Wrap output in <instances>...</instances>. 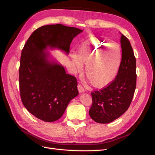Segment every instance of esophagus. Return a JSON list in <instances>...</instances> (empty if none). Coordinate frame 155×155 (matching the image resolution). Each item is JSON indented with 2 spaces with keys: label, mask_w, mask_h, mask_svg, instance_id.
<instances>
[{
  "label": "esophagus",
  "mask_w": 155,
  "mask_h": 155,
  "mask_svg": "<svg viewBox=\"0 0 155 155\" xmlns=\"http://www.w3.org/2000/svg\"><path fill=\"white\" fill-rule=\"evenodd\" d=\"M78 90L79 93H83L85 92V89H84V88L82 87L81 85H80V84H78Z\"/></svg>",
  "instance_id": "1"
}]
</instances>
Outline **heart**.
<instances>
[{"label": "heart", "mask_w": 155, "mask_h": 155, "mask_svg": "<svg viewBox=\"0 0 155 155\" xmlns=\"http://www.w3.org/2000/svg\"><path fill=\"white\" fill-rule=\"evenodd\" d=\"M71 59L77 68L85 63V74L91 85L97 88L109 85L117 76L121 63V49L116 42L91 38L79 46Z\"/></svg>", "instance_id": "b5f03b06"}]
</instances>
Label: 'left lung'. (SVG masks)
Masks as SVG:
<instances>
[{
    "mask_svg": "<svg viewBox=\"0 0 155 155\" xmlns=\"http://www.w3.org/2000/svg\"><path fill=\"white\" fill-rule=\"evenodd\" d=\"M122 52L118 74L109 86L91 93L92 105L91 118L99 124H108L124 114L133 100L137 83L136 58L129 39L121 34Z\"/></svg>",
    "mask_w": 155,
    "mask_h": 155,
    "instance_id": "obj_1",
    "label": "left lung"
}]
</instances>
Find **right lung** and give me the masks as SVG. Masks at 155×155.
Masks as SVG:
<instances>
[{"label": "right lung", "instance_id": "1", "mask_svg": "<svg viewBox=\"0 0 155 155\" xmlns=\"http://www.w3.org/2000/svg\"><path fill=\"white\" fill-rule=\"evenodd\" d=\"M83 31L61 24L35 30L23 48L19 68L21 100L31 114L52 122L63 116L78 94L76 78L66 74L49 50L58 49L68 55L73 39Z\"/></svg>", "mask_w": 155, "mask_h": 155}]
</instances>
